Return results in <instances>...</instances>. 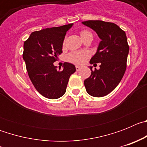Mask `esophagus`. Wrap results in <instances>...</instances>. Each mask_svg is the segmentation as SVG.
Returning <instances> with one entry per match:
<instances>
[{"label": "esophagus", "instance_id": "1", "mask_svg": "<svg viewBox=\"0 0 147 147\" xmlns=\"http://www.w3.org/2000/svg\"><path fill=\"white\" fill-rule=\"evenodd\" d=\"M80 69H81V67H80V66L76 65V71H79Z\"/></svg>", "mask_w": 147, "mask_h": 147}]
</instances>
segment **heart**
Masks as SVG:
<instances>
[{
  "mask_svg": "<svg viewBox=\"0 0 147 147\" xmlns=\"http://www.w3.org/2000/svg\"><path fill=\"white\" fill-rule=\"evenodd\" d=\"M88 34H92L88 31H82L81 37L82 38L85 37ZM65 44V42H64ZM90 53L87 51H71L67 54V59L69 62L74 63V64L81 65L85 63L87 59L90 57Z\"/></svg>",
  "mask_w": 147,
  "mask_h": 147,
  "instance_id": "1",
  "label": "heart"
}]
</instances>
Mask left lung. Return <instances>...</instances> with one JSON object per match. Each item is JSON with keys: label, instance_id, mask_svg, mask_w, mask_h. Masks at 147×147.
I'll list each match as a JSON object with an SVG mask.
<instances>
[{"label": "left lung", "instance_id": "obj_1", "mask_svg": "<svg viewBox=\"0 0 147 147\" xmlns=\"http://www.w3.org/2000/svg\"><path fill=\"white\" fill-rule=\"evenodd\" d=\"M102 40L90 63H101L100 68L91 70V74L84 81L86 90L92 96L102 97L115 89L127 68L129 45L124 31L113 23L102 20L83 21Z\"/></svg>", "mask_w": 147, "mask_h": 147}]
</instances>
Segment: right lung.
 <instances>
[{
	"label": "right lung",
	"mask_w": 147,
	"mask_h": 147,
	"mask_svg": "<svg viewBox=\"0 0 147 147\" xmlns=\"http://www.w3.org/2000/svg\"><path fill=\"white\" fill-rule=\"evenodd\" d=\"M73 24L34 32L23 45V58L32 84L37 91L50 99L60 98L66 91L68 80L76 67L65 62L63 70L57 71L54 62L62 53L66 32Z\"/></svg>",
	"instance_id": "right-lung-1"
}]
</instances>
